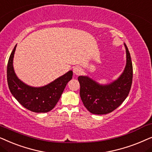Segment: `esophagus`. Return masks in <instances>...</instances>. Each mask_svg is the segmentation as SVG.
<instances>
[{
	"label": "esophagus",
	"instance_id": "obj_1",
	"mask_svg": "<svg viewBox=\"0 0 152 152\" xmlns=\"http://www.w3.org/2000/svg\"><path fill=\"white\" fill-rule=\"evenodd\" d=\"M73 72H74V74L75 75L78 76V75H80L82 73V69L79 67L78 66H76L73 69Z\"/></svg>",
	"mask_w": 152,
	"mask_h": 152
}]
</instances>
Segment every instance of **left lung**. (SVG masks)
I'll use <instances>...</instances> for the list:
<instances>
[{
  "label": "left lung",
  "instance_id": "left-lung-1",
  "mask_svg": "<svg viewBox=\"0 0 152 152\" xmlns=\"http://www.w3.org/2000/svg\"><path fill=\"white\" fill-rule=\"evenodd\" d=\"M126 49V66L121 75L110 83L100 84L88 76H79L80 96L89 112L95 115H105L113 112L128 96L133 79V65L130 53Z\"/></svg>",
  "mask_w": 152,
  "mask_h": 152
}]
</instances>
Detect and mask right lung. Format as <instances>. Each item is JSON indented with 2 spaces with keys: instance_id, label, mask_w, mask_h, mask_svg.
Here are the masks:
<instances>
[{
  "instance_id": "add662e5",
  "label": "right lung",
  "mask_w": 152,
  "mask_h": 152,
  "mask_svg": "<svg viewBox=\"0 0 152 152\" xmlns=\"http://www.w3.org/2000/svg\"><path fill=\"white\" fill-rule=\"evenodd\" d=\"M16 47L17 44L7 63V79L10 92L20 104L28 110L35 113L49 112L57 104L66 84L72 78L73 72L69 71L44 86H28L17 77L14 69L13 60Z\"/></svg>"
}]
</instances>
